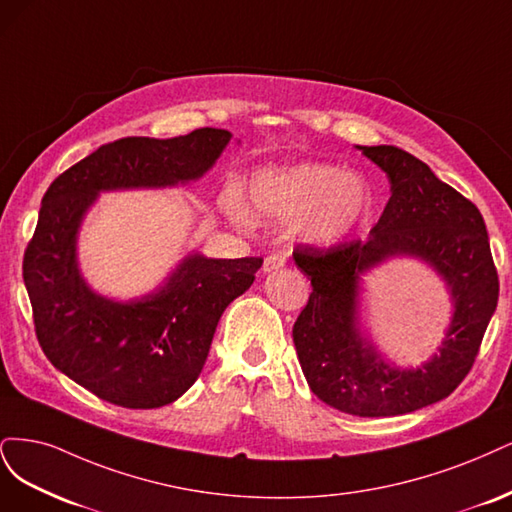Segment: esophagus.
Wrapping results in <instances>:
<instances>
[{
	"instance_id": "obj_1",
	"label": "esophagus",
	"mask_w": 512,
	"mask_h": 512,
	"mask_svg": "<svg viewBox=\"0 0 512 512\" xmlns=\"http://www.w3.org/2000/svg\"><path fill=\"white\" fill-rule=\"evenodd\" d=\"M287 266V253H272L266 257V261H263V272L270 274L274 270H280Z\"/></svg>"
}]
</instances>
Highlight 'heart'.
<instances>
[{
  "label": "heart",
  "instance_id": "b5f03b06",
  "mask_svg": "<svg viewBox=\"0 0 512 512\" xmlns=\"http://www.w3.org/2000/svg\"><path fill=\"white\" fill-rule=\"evenodd\" d=\"M251 204L266 219L300 217V234L319 246H332L349 236L364 219L370 193L364 180L321 161H302L285 168H263L251 178ZM238 219L246 212L232 200Z\"/></svg>",
  "mask_w": 512,
  "mask_h": 512
}]
</instances>
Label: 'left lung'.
Instances as JSON below:
<instances>
[{"mask_svg": "<svg viewBox=\"0 0 512 512\" xmlns=\"http://www.w3.org/2000/svg\"><path fill=\"white\" fill-rule=\"evenodd\" d=\"M359 148L387 174L391 197L366 242L293 251L312 285L293 342L319 400L357 417H393L444 400L464 381L496 312L500 283L483 214L470 200L398 146ZM398 254L430 262L454 298L448 336L419 369L389 365L358 329V276Z\"/></svg>", "mask_w": 512, "mask_h": 512, "instance_id": "8db88e82", "label": "left lung"}]
</instances>
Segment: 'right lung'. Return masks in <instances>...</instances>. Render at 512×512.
Wrapping results in <instances>:
<instances>
[{
  "label": "right lung",
  "instance_id": "obj_1",
  "mask_svg": "<svg viewBox=\"0 0 512 512\" xmlns=\"http://www.w3.org/2000/svg\"><path fill=\"white\" fill-rule=\"evenodd\" d=\"M232 134L202 127L187 136L121 138L59 174L42 197L23 280L36 336L51 364L97 398L159 408L200 376L223 310L253 285L261 257L193 253L159 291L114 302L89 289L76 261L82 219L100 191L174 187L202 178Z\"/></svg>",
  "mask_w": 512,
  "mask_h": 512
}]
</instances>
